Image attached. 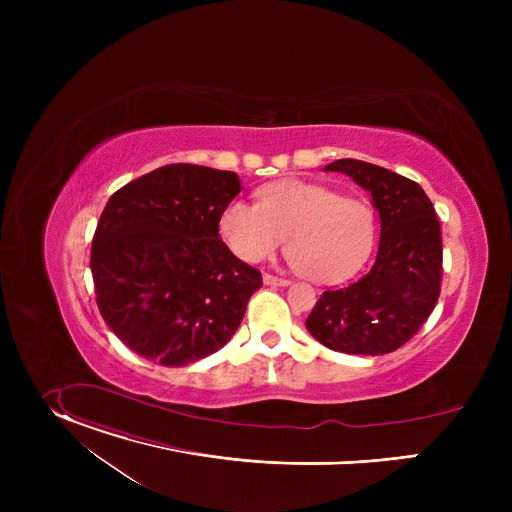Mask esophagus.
<instances>
[{"label": "esophagus", "mask_w": 512, "mask_h": 512, "mask_svg": "<svg viewBox=\"0 0 512 512\" xmlns=\"http://www.w3.org/2000/svg\"><path fill=\"white\" fill-rule=\"evenodd\" d=\"M263 283H265V285H287L289 281H287V279H283V277H277V275L265 273V275H263Z\"/></svg>", "instance_id": "obj_1"}]
</instances>
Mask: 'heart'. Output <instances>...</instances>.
<instances>
[{
	"label": "heart",
	"mask_w": 512,
	"mask_h": 512,
	"mask_svg": "<svg viewBox=\"0 0 512 512\" xmlns=\"http://www.w3.org/2000/svg\"><path fill=\"white\" fill-rule=\"evenodd\" d=\"M221 235L251 263L269 259L287 239V255L308 279L330 283L356 273L375 243L373 206L356 196L287 180L265 188L259 204L233 200L221 214Z\"/></svg>",
	"instance_id": "heart-1"
}]
</instances>
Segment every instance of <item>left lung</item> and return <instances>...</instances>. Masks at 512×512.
<instances>
[{
	"label": "left lung",
	"mask_w": 512,
	"mask_h": 512,
	"mask_svg": "<svg viewBox=\"0 0 512 512\" xmlns=\"http://www.w3.org/2000/svg\"><path fill=\"white\" fill-rule=\"evenodd\" d=\"M324 172H342L371 192L381 239L371 271L348 287L326 289L306 328L330 350L393 352L419 332L440 298V221L423 188L387 168L346 158Z\"/></svg>",
	"instance_id": "8db88e82"
}]
</instances>
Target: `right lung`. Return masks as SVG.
Masks as SVG:
<instances>
[{"label": "right lung", "mask_w": 512, "mask_h": 512, "mask_svg": "<svg viewBox=\"0 0 512 512\" xmlns=\"http://www.w3.org/2000/svg\"><path fill=\"white\" fill-rule=\"evenodd\" d=\"M239 192L235 172L170 164L109 198L91 247L97 306L139 356L184 367L233 338L263 285L218 235Z\"/></svg>", "instance_id": "1"}]
</instances>
